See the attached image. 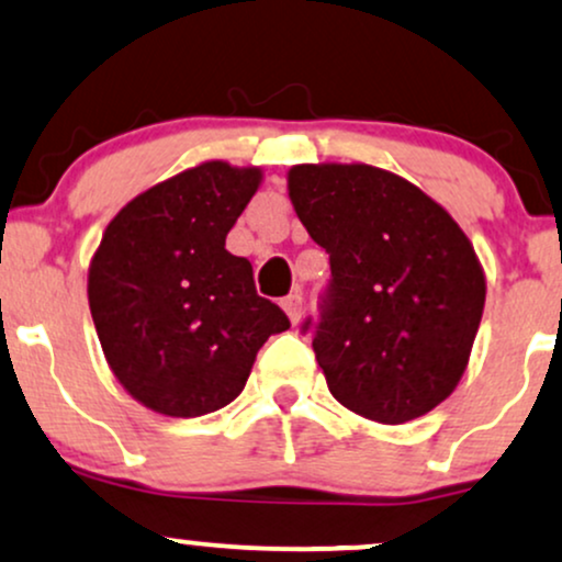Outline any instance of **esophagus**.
<instances>
[{
  "instance_id": "obj_1",
  "label": "esophagus",
  "mask_w": 562,
  "mask_h": 562,
  "mask_svg": "<svg viewBox=\"0 0 562 562\" xmlns=\"http://www.w3.org/2000/svg\"><path fill=\"white\" fill-rule=\"evenodd\" d=\"M282 308H285V314L290 317V322H293V325L301 319V314H303V295L299 293V290L282 299Z\"/></svg>"
}]
</instances>
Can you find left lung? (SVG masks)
Masks as SVG:
<instances>
[{
  "mask_svg": "<svg viewBox=\"0 0 562 562\" xmlns=\"http://www.w3.org/2000/svg\"><path fill=\"white\" fill-rule=\"evenodd\" d=\"M288 192L330 254L314 353L327 389L370 420L423 417L460 383L486 280L465 232L436 200L367 164H303Z\"/></svg>",
  "mask_w": 562,
  "mask_h": 562,
  "instance_id": "8db88e82",
  "label": "left lung"
}]
</instances>
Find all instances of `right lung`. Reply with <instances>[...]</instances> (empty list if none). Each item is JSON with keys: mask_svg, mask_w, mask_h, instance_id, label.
<instances>
[{"mask_svg": "<svg viewBox=\"0 0 562 562\" xmlns=\"http://www.w3.org/2000/svg\"><path fill=\"white\" fill-rule=\"evenodd\" d=\"M261 169L209 160L126 203L89 267V308L119 383L147 409L200 417L235 402L269 335L290 327L224 243Z\"/></svg>", "mask_w": 562, "mask_h": 562, "instance_id": "right-lung-1", "label": "right lung"}]
</instances>
